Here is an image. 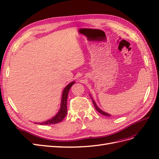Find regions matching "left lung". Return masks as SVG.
<instances>
[{"mask_svg": "<svg viewBox=\"0 0 159 159\" xmlns=\"http://www.w3.org/2000/svg\"><path fill=\"white\" fill-rule=\"evenodd\" d=\"M92 101H93V105H94V106H95V109L97 110L99 113H100L101 114H102V115H105V116H108V117L111 116V115H109V114H108V113H105V112L103 111H102V110H101L99 108H98V106H97V105L95 104V103L94 101H93V99H92Z\"/></svg>", "mask_w": 159, "mask_h": 159, "instance_id": "obj_1", "label": "left lung"}]
</instances>
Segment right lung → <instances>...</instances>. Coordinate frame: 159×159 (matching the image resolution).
<instances>
[{
    "mask_svg": "<svg viewBox=\"0 0 159 159\" xmlns=\"http://www.w3.org/2000/svg\"><path fill=\"white\" fill-rule=\"evenodd\" d=\"M74 81L70 83L66 86L64 89L63 93H62V98H61V107L59 111V112L54 117H53L51 119L48 120V121L41 123V125H51V124H56L60 123L62 120L64 119L66 115H67V99H68V95L69 90L71 88L72 85L74 84Z\"/></svg>",
    "mask_w": 159,
    "mask_h": 159,
    "instance_id": "add662e5",
    "label": "right lung"
}]
</instances>
